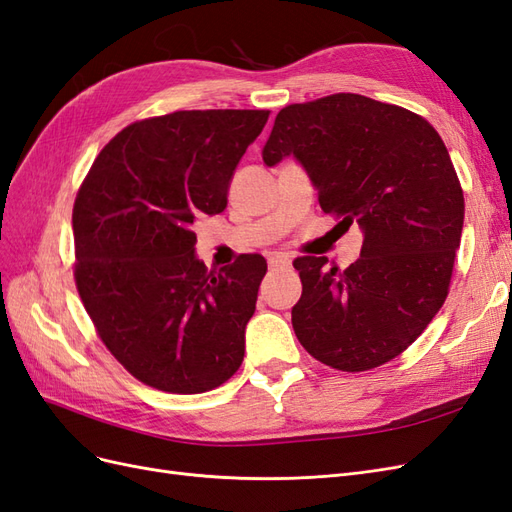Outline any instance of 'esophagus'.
Segmentation results:
<instances>
[{"instance_id":"obj_1","label":"esophagus","mask_w":512,"mask_h":512,"mask_svg":"<svg viewBox=\"0 0 512 512\" xmlns=\"http://www.w3.org/2000/svg\"><path fill=\"white\" fill-rule=\"evenodd\" d=\"M268 266L272 270H283V268H291V259L287 255H272L268 259Z\"/></svg>"}]
</instances>
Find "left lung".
Wrapping results in <instances>:
<instances>
[{"mask_svg": "<svg viewBox=\"0 0 512 512\" xmlns=\"http://www.w3.org/2000/svg\"><path fill=\"white\" fill-rule=\"evenodd\" d=\"M289 154L309 171L321 210L364 233L345 270L326 257L294 261L296 337L332 369H375L403 354L448 296L465 214L457 171L425 118L360 94L281 109L264 163Z\"/></svg>", "mask_w": 512, "mask_h": 512, "instance_id": "left-lung-1", "label": "left lung"}]
</instances>
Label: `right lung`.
<instances>
[{"label": "right lung", "instance_id": "add662e5", "mask_svg": "<svg viewBox=\"0 0 512 512\" xmlns=\"http://www.w3.org/2000/svg\"><path fill=\"white\" fill-rule=\"evenodd\" d=\"M270 111L139 120L96 156L72 208L75 283L100 341L139 382L173 394L225 384L268 270L257 253L208 270L193 223L227 206L231 175Z\"/></svg>", "mask_w": 512, "mask_h": 512}]
</instances>
